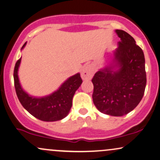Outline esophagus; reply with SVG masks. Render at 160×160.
<instances>
[{
	"label": "esophagus",
	"mask_w": 160,
	"mask_h": 160,
	"mask_svg": "<svg viewBox=\"0 0 160 160\" xmlns=\"http://www.w3.org/2000/svg\"><path fill=\"white\" fill-rule=\"evenodd\" d=\"M93 76V70L90 66L86 65L85 67H83V68L81 72V77L82 80H90L92 77Z\"/></svg>",
	"instance_id": "1"
}]
</instances>
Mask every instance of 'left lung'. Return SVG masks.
<instances>
[{"label":"left lung","instance_id":"1","mask_svg":"<svg viewBox=\"0 0 160 160\" xmlns=\"http://www.w3.org/2000/svg\"><path fill=\"white\" fill-rule=\"evenodd\" d=\"M120 38L114 52L118 70L106 68L95 73L92 79V100L102 113L114 117L127 114L140 103L147 83L143 50L130 34L116 30Z\"/></svg>","mask_w":160,"mask_h":160}]
</instances>
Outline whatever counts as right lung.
<instances>
[{
	"mask_svg": "<svg viewBox=\"0 0 160 160\" xmlns=\"http://www.w3.org/2000/svg\"><path fill=\"white\" fill-rule=\"evenodd\" d=\"M26 43L22 47H25ZM21 58L16 62L13 78L16 92L20 103L32 116L42 121L52 122L60 120L68 114L72 106L75 92L81 85L82 80L80 74L71 77L52 94L43 98L30 96L22 89L18 78V69Z\"/></svg>",
	"mask_w": 160,
	"mask_h": 160,
	"instance_id": "obj_1",
	"label": "right lung"
}]
</instances>
